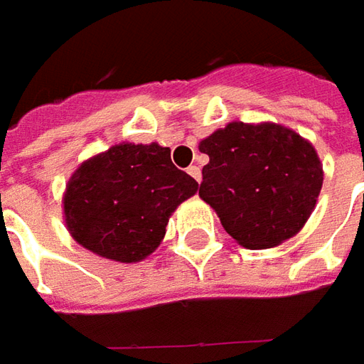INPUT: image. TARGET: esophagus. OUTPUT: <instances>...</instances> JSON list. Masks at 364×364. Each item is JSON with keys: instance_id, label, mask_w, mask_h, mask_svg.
<instances>
[{"instance_id": "1", "label": "esophagus", "mask_w": 364, "mask_h": 364, "mask_svg": "<svg viewBox=\"0 0 364 364\" xmlns=\"http://www.w3.org/2000/svg\"><path fill=\"white\" fill-rule=\"evenodd\" d=\"M188 174L196 180V182H200V178H203V172H200V168L198 166H190L188 168Z\"/></svg>"}]
</instances>
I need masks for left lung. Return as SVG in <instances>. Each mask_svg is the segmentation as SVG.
<instances>
[{
	"label": "left lung",
	"mask_w": 364,
	"mask_h": 364,
	"mask_svg": "<svg viewBox=\"0 0 364 364\" xmlns=\"http://www.w3.org/2000/svg\"><path fill=\"white\" fill-rule=\"evenodd\" d=\"M198 149L208 156L198 194L239 245L275 247L312 215L324 174L312 144L296 132L232 121Z\"/></svg>",
	"instance_id": "1"
}]
</instances>
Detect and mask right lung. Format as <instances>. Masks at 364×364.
Wrapping results in <instances>:
<instances>
[{
    "instance_id": "obj_1",
    "label": "right lung",
    "mask_w": 364,
    "mask_h": 364,
    "mask_svg": "<svg viewBox=\"0 0 364 364\" xmlns=\"http://www.w3.org/2000/svg\"><path fill=\"white\" fill-rule=\"evenodd\" d=\"M196 190L198 182L172 164L170 147L117 144L70 176L64 220L85 249L135 263L158 249L170 215Z\"/></svg>"
}]
</instances>
